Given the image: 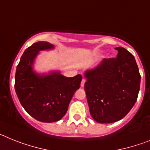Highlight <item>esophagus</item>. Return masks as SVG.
<instances>
[{
  "instance_id": "34e87169",
  "label": "esophagus",
  "mask_w": 150,
  "mask_h": 150,
  "mask_svg": "<svg viewBox=\"0 0 150 150\" xmlns=\"http://www.w3.org/2000/svg\"><path fill=\"white\" fill-rule=\"evenodd\" d=\"M85 83H86V79H82V81H81V84H80V85H81V86H82V87H83V86H84Z\"/></svg>"
}]
</instances>
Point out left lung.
<instances>
[{
	"label": "left lung",
	"mask_w": 150,
	"mask_h": 150,
	"mask_svg": "<svg viewBox=\"0 0 150 150\" xmlns=\"http://www.w3.org/2000/svg\"><path fill=\"white\" fill-rule=\"evenodd\" d=\"M116 58L104 59L84 74L85 91L93 120L112 123L128 114L137 101L140 75L134 57L123 47H116Z\"/></svg>",
	"instance_id": "left-lung-1"
}]
</instances>
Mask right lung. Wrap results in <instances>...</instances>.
Instances as JSON below:
<instances>
[{
  "label": "right lung",
  "instance_id": "right-lung-1",
  "mask_svg": "<svg viewBox=\"0 0 150 150\" xmlns=\"http://www.w3.org/2000/svg\"><path fill=\"white\" fill-rule=\"evenodd\" d=\"M54 48L45 41L34 43L25 50L16 71L15 90L18 100L30 116L43 122L59 121L65 115L83 78L80 74L66 77L60 71L40 74L34 71L40 51Z\"/></svg>",
  "mask_w": 150,
  "mask_h": 150
}]
</instances>
